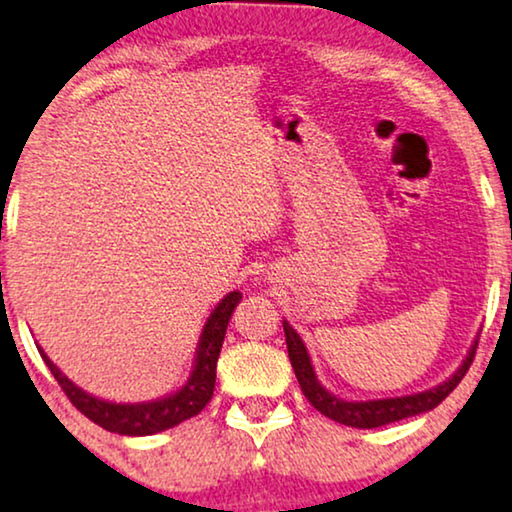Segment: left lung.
Segmentation results:
<instances>
[{
	"label": "left lung",
	"instance_id": "1",
	"mask_svg": "<svg viewBox=\"0 0 512 512\" xmlns=\"http://www.w3.org/2000/svg\"><path fill=\"white\" fill-rule=\"evenodd\" d=\"M285 330V344H288V356L292 363V370H295V377L302 386V393L306 400L316 407L320 414H325L327 419L337 421V424L353 426V428H377L393 424V421L414 417V414L428 412L433 407H438L442 400L447 398L449 393L459 386V381L466 377L470 363L475 358V349H478V342L473 344L468 358L463 360V365L456 370L452 379H447L445 384L438 388H431V391L405 395V398H388V400H367V403H349V400L335 398L332 393H327L323 386L318 384L316 372H313L309 353H306V346L299 335L288 323H283Z\"/></svg>",
	"mask_w": 512,
	"mask_h": 512
}]
</instances>
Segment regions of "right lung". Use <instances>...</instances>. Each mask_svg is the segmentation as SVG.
Masks as SVG:
<instances>
[{
    "instance_id": "right-lung-1",
    "label": "right lung",
    "mask_w": 512,
    "mask_h": 512,
    "mask_svg": "<svg viewBox=\"0 0 512 512\" xmlns=\"http://www.w3.org/2000/svg\"><path fill=\"white\" fill-rule=\"evenodd\" d=\"M238 302H241V292H229V295L215 306V311L210 313L208 323L201 332L199 353H196L192 377H189V381L180 388V391L168 395V398L163 400H156V403L117 405L93 398V395H88L81 391V388L74 386L72 381L51 363L44 351L39 353H42L44 363L49 365V370L53 377H56L60 388H63V393L70 398V403L77 407L84 417L91 419L93 424L119 435H152L196 417V414L210 403L215 391L217 358H220L229 318Z\"/></svg>"
}]
</instances>
